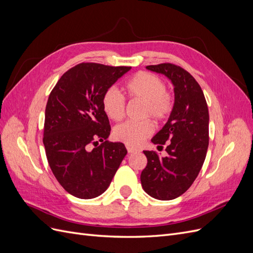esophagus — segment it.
<instances>
[{
  "label": "esophagus",
  "mask_w": 253,
  "mask_h": 253,
  "mask_svg": "<svg viewBox=\"0 0 253 253\" xmlns=\"http://www.w3.org/2000/svg\"><path fill=\"white\" fill-rule=\"evenodd\" d=\"M126 150L128 153H135V152H138V149L133 148V147H129V145H126Z\"/></svg>",
  "instance_id": "34e87169"
}]
</instances>
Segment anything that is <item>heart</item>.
Segmentation results:
<instances>
[{"mask_svg": "<svg viewBox=\"0 0 253 253\" xmlns=\"http://www.w3.org/2000/svg\"><path fill=\"white\" fill-rule=\"evenodd\" d=\"M132 100L143 102L142 118L152 117L157 122L165 121L173 110L174 96L166 89L165 81L158 76L139 72L128 79L124 87ZM102 109L111 120L119 121L125 116L126 102L118 90L111 87L102 96ZM154 131V125L149 119L126 121L114 128V138L127 145L137 147Z\"/></svg>", "mask_w": 253, "mask_h": 253, "instance_id": "b5f03b06", "label": "heart"}]
</instances>
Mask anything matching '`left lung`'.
I'll return each mask as SVG.
<instances>
[{"label": "left lung", "mask_w": 253, "mask_h": 253, "mask_svg": "<svg viewBox=\"0 0 253 253\" xmlns=\"http://www.w3.org/2000/svg\"><path fill=\"white\" fill-rule=\"evenodd\" d=\"M163 74L174 86V105L167 124L152 142L168 155L143 151L148 165L140 175L141 186L150 196L171 201L191 187L200 173L209 144V112L202 87L187 71L171 63L147 66Z\"/></svg>", "instance_id": "1"}]
</instances>
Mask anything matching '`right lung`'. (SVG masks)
<instances>
[{"label": "right lung", "mask_w": 253, "mask_h": 253, "mask_svg": "<svg viewBox=\"0 0 253 253\" xmlns=\"http://www.w3.org/2000/svg\"><path fill=\"white\" fill-rule=\"evenodd\" d=\"M131 67L80 63L51 90L45 109L43 143L50 169L68 193L89 200L109 188L126 155L121 142H110L111 126L102 109L106 89ZM100 141L94 149L90 144Z\"/></svg>", "instance_id": "obj_1"}]
</instances>
